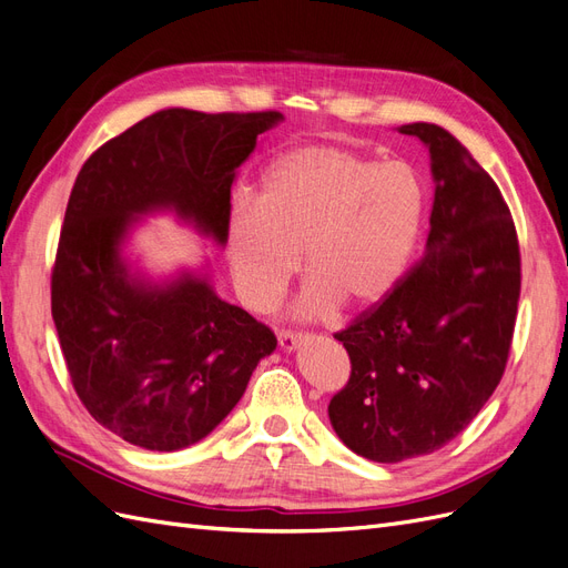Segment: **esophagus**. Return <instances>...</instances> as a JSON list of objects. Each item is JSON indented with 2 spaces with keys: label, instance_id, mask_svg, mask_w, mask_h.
<instances>
[{
  "label": "esophagus",
  "instance_id": "1",
  "mask_svg": "<svg viewBox=\"0 0 568 568\" xmlns=\"http://www.w3.org/2000/svg\"><path fill=\"white\" fill-rule=\"evenodd\" d=\"M301 338H303V334H298V332H288V329L277 332L280 346H282V351H286V353L296 351V348H298V343H301Z\"/></svg>",
  "mask_w": 568,
  "mask_h": 568
}]
</instances>
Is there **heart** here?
Instances as JSON below:
<instances>
[{"instance_id":"obj_1","label":"heart","mask_w":568,"mask_h":568,"mask_svg":"<svg viewBox=\"0 0 568 568\" xmlns=\"http://www.w3.org/2000/svg\"><path fill=\"white\" fill-rule=\"evenodd\" d=\"M424 220V186L403 161L303 146L274 161L255 203L230 209L225 253L239 298L251 311L274 305L298 270L311 274L301 317L336 303L363 311L384 301L407 270Z\"/></svg>"}]
</instances>
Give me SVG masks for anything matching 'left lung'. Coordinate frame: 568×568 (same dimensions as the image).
Here are the masks:
<instances>
[{
	"label": "left lung",
	"mask_w": 568,
	"mask_h": 568,
	"mask_svg": "<svg viewBox=\"0 0 568 568\" xmlns=\"http://www.w3.org/2000/svg\"><path fill=\"white\" fill-rule=\"evenodd\" d=\"M432 156L424 257L390 294L334 334L351 379L329 403L336 436L359 457L428 455L469 426L500 384L521 291L517 230L493 178L432 123L400 125Z\"/></svg>",
	"instance_id": "8db88e82"
}]
</instances>
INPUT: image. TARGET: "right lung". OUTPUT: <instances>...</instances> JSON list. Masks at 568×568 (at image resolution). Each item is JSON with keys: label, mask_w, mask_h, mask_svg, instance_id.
Masks as SVG:
<instances>
[{"label": "right lung", "mask_w": 568, "mask_h": 568, "mask_svg": "<svg viewBox=\"0 0 568 568\" xmlns=\"http://www.w3.org/2000/svg\"><path fill=\"white\" fill-rule=\"evenodd\" d=\"M280 120L277 111L165 109L99 146L78 173L51 270V317L78 398L132 445L173 453L209 436L277 338L217 298L203 274L136 277L120 246L140 215L159 211L225 246L236 170Z\"/></svg>", "instance_id": "add662e5"}]
</instances>
